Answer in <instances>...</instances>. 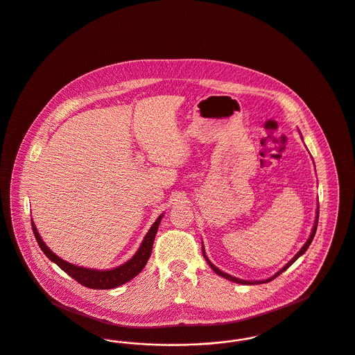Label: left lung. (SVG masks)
Segmentation results:
<instances>
[{
	"mask_svg": "<svg viewBox=\"0 0 355 355\" xmlns=\"http://www.w3.org/2000/svg\"><path fill=\"white\" fill-rule=\"evenodd\" d=\"M302 140H303V137H302ZM318 219H319V205H318V207H316V216H315V223H313V226H312V232H311V236L307 239V242L303 245V248L295 254V257L292 259V260L289 261L284 268H282L277 273H275L272 277H269V279H266V280H259V282H252V280H242V279H238V277H234V276H232V275H227V273H225V272H222L220 269H218L215 265H214L211 261L207 259V256H206V252H205V246H203V243H202V252H203V257H205V260L207 261V263L210 265V268L213 269L214 272L216 273V275H219V276H222V277H225V279H227V280H230V282H233V283L236 284H243V285H256V284H263V283H269V282H272L273 279H276L279 275H282L284 270H286L295 261L297 260L300 256H303L306 252H307L308 248H309V245H311V242H312V239H313V236H315V233H316V227H318Z\"/></svg>",
	"mask_w": 355,
	"mask_h": 355,
	"instance_id": "8db88e82",
	"label": "left lung"
}]
</instances>
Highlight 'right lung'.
Returning <instances> with one entry per match:
<instances>
[{
  "instance_id": "add662e5",
  "label": "right lung",
  "mask_w": 355,
  "mask_h": 355,
  "mask_svg": "<svg viewBox=\"0 0 355 355\" xmlns=\"http://www.w3.org/2000/svg\"><path fill=\"white\" fill-rule=\"evenodd\" d=\"M163 216H164V214H162L155 220V223L150 226L146 236H144V239H142L139 250L130 260L126 261L125 263L119 265L117 268L107 269V270L78 266V265H73L71 262H67V261L58 257L53 252H51V249L46 245V242L42 239L33 220H32V230H33L35 238H36L40 249L43 250V253L47 256L49 260L55 262L62 270H64L75 282H78L87 288H92V289H112V288H117L122 284L130 282L144 269V266L146 265V262L150 257L153 241H155V236H156L159 225H160Z\"/></svg>"
}]
</instances>
